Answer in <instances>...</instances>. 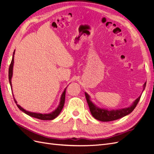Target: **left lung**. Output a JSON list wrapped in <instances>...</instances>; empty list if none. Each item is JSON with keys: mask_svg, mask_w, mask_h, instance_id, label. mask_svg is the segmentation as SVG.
<instances>
[{"mask_svg": "<svg viewBox=\"0 0 154 154\" xmlns=\"http://www.w3.org/2000/svg\"><path fill=\"white\" fill-rule=\"evenodd\" d=\"M146 86V83L144 84V89ZM86 100L87 103L89 106V109L91 112L92 116L95 119L101 121V122H111V121H114L122 118L124 116L131 113L136 108L137 103L140 100L141 96L136 100L133 104L128 107V108L119 109V110H107L106 109H101L97 107L90 100L89 96H88L86 92H85Z\"/></svg>", "mask_w": 154, "mask_h": 154, "instance_id": "8db88e82", "label": "left lung"}]
</instances>
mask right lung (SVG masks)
Segmentation results:
<instances>
[{
    "mask_svg": "<svg viewBox=\"0 0 154 154\" xmlns=\"http://www.w3.org/2000/svg\"><path fill=\"white\" fill-rule=\"evenodd\" d=\"M15 51H14V52H13L11 62L10 63V67H9V74H8V76H9V81H10V85H11V88H12L11 78H12V76H13V63H14V54H15ZM66 88H65L63 92L62 93V96H61V98H60V105L57 107V109H56L55 110H54L53 112L49 113V114L35 113V112H31L27 111L25 109L22 108V107L19 105L17 104V102L15 100V97H13V98H14V101H15V103L17 104V106L18 107V109H19L20 110H22V112H24L25 114H26L27 115H29V116H31V117L35 118L38 119H41V120H52V119H54V118H57V116L60 114V113L61 112V111H62L63 107L64 106L65 99H66Z\"/></svg>",
    "mask_w": 154,
    "mask_h": 154,
    "instance_id": "obj_1",
    "label": "right lung"
}]
</instances>
